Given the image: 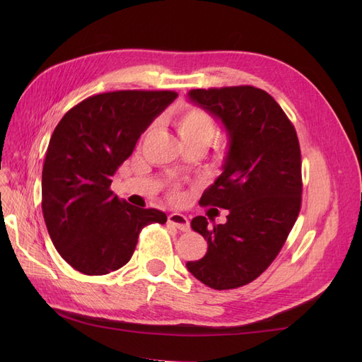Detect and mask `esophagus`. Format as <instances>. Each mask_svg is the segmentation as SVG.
I'll return each instance as SVG.
<instances>
[{"instance_id":"34e87169","label":"esophagus","mask_w":362,"mask_h":362,"mask_svg":"<svg viewBox=\"0 0 362 362\" xmlns=\"http://www.w3.org/2000/svg\"><path fill=\"white\" fill-rule=\"evenodd\" d=\"M168 222H169L170 225H173L175 228H178L180 231H182V233L189 231V229H190L189 218L185 217V216H182V214H180V213H172V214H169Z\"/></svg>"}]
</instances>
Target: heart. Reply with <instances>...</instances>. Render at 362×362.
<instances>
[{
	"label": "heart",
	"instance_id": "1",
	"mask_svg": "<svg viewBox=\"0 0 362 362\" xmlns=\"http://www.w3.org/2000/svg\"><path fill=\"white\" fill-rule=\"evenodd\" d=\"M172 124L177 129L178 137L184 145L206 144L210 145L216 134V122L205 110L201 108H185L173 117Z\"/></svg>",
	"mask_w": 362,
	"mask_h": 362
}]
</instances>
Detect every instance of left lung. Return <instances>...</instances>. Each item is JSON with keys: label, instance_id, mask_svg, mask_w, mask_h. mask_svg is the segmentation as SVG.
Wrapping results in <instances>:
<instances>
[{"label": "left lung", "instance_id": "1", "mask_svg": "<svg viewBox=\"0 0 362 362\" xmlns=\"http://www.w3.org/2000/svg\"><path fill=\"white\" fill-rule=\"evenodd\" d=\"M190 103L222 122L229 148L222 173L199 201L228 210L226 223L192 221L208 243L206 254L187 269L205 286L229 290L257 279L291 231L302 202L298 134L273 98L254 86L193 89Z\"/></svg>", "mask_w": 362, "mask_h": 362}]
</instances>
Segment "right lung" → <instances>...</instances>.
Listing matches in <instances>:
<instances>
[{
	"instance_id": "add662e5",
	"label": "right lung",
	"mask_w": 362,
	"mask_h": 362,
	"mask_svg": "<svg viewBox=\"0 0 362 362\" xmlns=\"http://www.w3.org/2000/svg\"><path fill=\"white\" fill-rule=\"evenodd\" d=\"M178 93L117 90L87 98L54 129L42 170V211L62 258L84 275L125 266L141 228L166 223L156 208H139L112 192L116 170L141 133Z\"/></svg>"
}]
</instances>
